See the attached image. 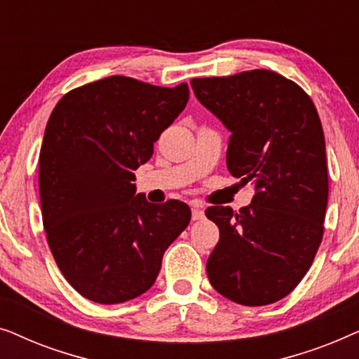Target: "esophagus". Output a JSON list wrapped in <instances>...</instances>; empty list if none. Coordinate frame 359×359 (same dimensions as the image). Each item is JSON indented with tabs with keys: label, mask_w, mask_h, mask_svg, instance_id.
Segmentation results:
<instances>
[{
	"label": "esophagus",
	"mask_w": 359,
	"mask_h": 359,
	"mask_svg": "<svg viewBox=\"0 0 359 359\" xmlns=\"http://www.w3.org/2000/svg\"><path fill=\"white\" fill-rule=\"evenodd\" d=\"M204 219V210L199 208H193V220H201Z\"/></svg>",
	"instance_id": "esophagus-1"
}]
</instances>
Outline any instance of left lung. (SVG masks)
Instances as JSON below:
<instances>
[{"mask_svg":"<svg viewBox=\"0 0 359 359\" xmlns=\"http://www.w3.org/2000/svg\"><path fill=\"white\" fill-rule=\"evenodd\" d=\"M201 104L232 132L227 168L255 186L233 212L210 205L220 238L205 264L215 291L242 306H266L301 283L320 247L328 201L325 139L316 106L271 70L193 78Z\"/></svg>","mask_w":359,"mask_h":359,"instance_id":"obj_1","label":"left lung"}]
</instances>
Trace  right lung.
I'll return each instance as SVG.
<instances>
[{"label":"right lung","mask_w":359,"mask_h":359,"mask_svg":"<svg viewBox=\"0 0 359 359\" xmlns=\"http://www.w3.org/2000/svg\"><path fill=\"white\" fill-rule=\"evenodd\" d=\"M188 100V83L163 88L116 75L67 93L48 117L42 222L57 266L83 297L121 304L149 291L165 250L188 227V204H151L134 184Z\"/></svg>","instance_id":"add662e5"}]
</instances>
